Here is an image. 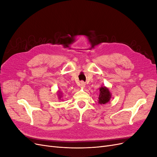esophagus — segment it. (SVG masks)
<instances>
[{"instance_id":"obj_1","label":"esophagus","mask_w":157,"mask_h":157,"mask_svg":"<svg viewBox=\"0 0 157 157\" xmlns=\"http://www.w3.org/2000/svg\"><path fill=\"white\" fill-rule=\"evenodd\" d=\"M85 82H83V81H82L81 82H80V86L81 87H82V88H84V87H85Z\"/></svg>"}]
</instances>
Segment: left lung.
I'll return each instance as SVG.
<instances>
[{
	"label": "left lung",
	"instance_id": "left-lung-1",
	"mask_svg": "<svg viewBox=\"0 0 157 157\" xmlns=\"http://www.w3.org/2000/svg\"><path fill=\"white\" fill-rule=\"evenodd\" d=\"M99 92L100 93L98 98V103L99 104H105L110 101L111 94L107 87L102 86L99 88Z\"/></svg>",
	"mask_w": 157,
	"mask_h": 157
}]
</instances>
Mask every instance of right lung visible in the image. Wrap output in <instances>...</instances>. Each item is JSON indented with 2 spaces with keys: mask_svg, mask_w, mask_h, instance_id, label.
<instances>
[{
  "mask_svg": "<svg viewBox=\"0 0 157 157\" xmlns=\"http://www.w3.org/2000/svg\"><path fill=\"white\" fill-rule=\"evenodd\" d=\"M58 96H59V98L60 99V98H61V96H60V95H58Z\"/></svg>",
  "mask_w": 157,
  "mask_h": 157,
  "instance_id": "right-lung-1",
  "label": "right lung"
}]
</instances>
